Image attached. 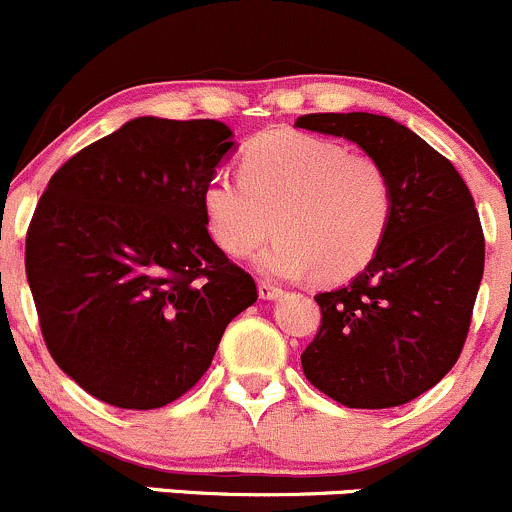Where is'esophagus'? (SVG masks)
<instances>
[{
    "mask_svg": "<svg viewBox=\"0 0 512 512\" xmlns=\"http://www.w3.org/2000/svg\"><path fill=\"white\" fill-rule=\"evenodd\" d=\"M283 291L278 286H273V283L268 281H258V298L261 300H276L281 298Z\"/></svg>",
    "mask_w": 512,
    "mask_h": 512,
    "instance_id": "esophagus-1",
    "label": "esophagus"
}]
</instances>
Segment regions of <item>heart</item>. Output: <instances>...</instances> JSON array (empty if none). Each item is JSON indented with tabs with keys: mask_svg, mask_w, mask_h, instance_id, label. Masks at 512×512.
Wrapping results in <instances>:
<instances>
[{
	"mask_svg": "<svg viewBox=\"0 0 512 512\" xmlns=\"http://www.w3.org/2000/svg\"><path fill=\"white\" fill-rule=\"evenodd\" d=\"M202 214L219 249L256 256L278 278L315 273L320 283L350 281L382 249L394 214V189L379 160L340 142L271 130L246 145L241 177L217 172L202 187Z\"/></svg>",
	"mask_w": 512,
	"mask_h": 512,
	"instance_id": "heart-1",
	"label": "heart"
}]
</instances>
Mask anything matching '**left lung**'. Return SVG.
I'll return each instance as SVG.
<instances>
[{
  "label": "left lung",
  "mask_w": 512,
  "mask_h": 512,
  "mask_svg": "<svg viewBox=\"0 0 512 512\" xmlns=\"http://www.w3.org/2000/svg\"><path fill=\"white\" fill-rule=\"evenodd\" d=\"M295 128L360 145L394 189L370 266L315 295L323 320L300 355L305 377L350 409L412 402L456 365L471 325L486 261L471 192L444 155L387 115L310 113Z\"/></svg>",
  "instance_id": "1"
}]
</instances>
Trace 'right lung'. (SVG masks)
I'll list each match as a JSON object with an SVG mask.
<instances>
[{"label":"right lung","mask_w":512,"mask_h":512,"mask_svg":"<svg viewBox=\"0 0 512 512\" xmlns=\"http://www.w3.org/2000/svg\"><path fill=\"white\" fill-rule=\"evenodd\" d=\"M219 120H128L49 179L26 278L56 365L120 409H157L202 379L256 283L212 241L202 187L236 150Z\"/></svg>","instance_id":"obj_1"}]
</instances>
